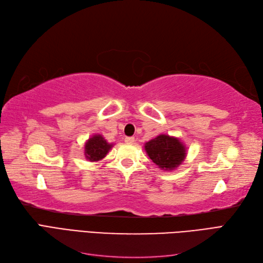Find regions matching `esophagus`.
Listing matches in <instances>:
<instances>
[{"label": "esophagus", "mask_w": 263, "mask_h": 263, "mask_svg": "<svg viewBox=\"0 0 263 263\" xmlns=\"http://www.w3.org/2000/svg\"><path fill=\"white\" fill-rule=\"evenodd\" d=\"M125 142L126 144H133V142H135V137H126Z\"/></svg>", "instance_id": "obj_1"}]
</instances>
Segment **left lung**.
<instances>
[{"label":"left lung","mask_w":263,"mask_h":263,"mask_svg":"<svg viewBox=\"0 0 263 263\" xmlns=\"http://www.w3.org/2000/svg\"><path fill=\"white\" fill-rule=\"evenodd\" d=\"M145 149L149 158L162 170H173L184 160L186 151L182 142L166 135H159L146 142Z\"/></svg>","instance_id":"obj_1"}]
</instances>
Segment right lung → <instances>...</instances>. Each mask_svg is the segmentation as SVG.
I'll use <instances>...</instances> for the list:
<instances>
[{
    "instance_id": "1",
    "label": "right lung",
    "mask_w": 263,
    "mask_h": 263,
    "mask_svg": "<svg viewBox=\"0 0 263 263\" xmlns=\"http://www.w3.org/2000/svg\"><path fill=\"white\" fill-rule=\"evenodd\" d=\"M110 147L112 144H108L101 135H95L86 141L85 157L90 161H99L106 156Z\"/></svg>"
}]
</instances>
